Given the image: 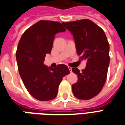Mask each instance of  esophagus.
Returning a JSON list of instances; mask_svg holds the SVG:
<instances>
[{
  "mask_svg": "<svg viewBox=\"0 0 125 125\" xmlns=\"http://www.w3.org/2000/svg\"><path fill=\"white\" fill-rule=\"evenodd\" d=\"M69 69L70 72H71V73L72 72V68H71V67H69Z\"/></svg>",
  "mask_w": 125,
  "mask_h": 125,
  "instance_id": "34e87169",
  "label": "esophagus"
}]
</instances>
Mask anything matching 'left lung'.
Returning <instances> with one entry per match:
<instances>
[{
	"label": "left lung",
	"mask_w": 125,
	"mask_h": 125,
	"mask_svg": "<svg viewBox=\"0 0 125 125\" xmlns=\"http://www.w3.org/2000/svg\"><path fill=\"white\" fill-rule=\"evenodd\" d=\"M71 33L77 53L81 60H86V67L80 71L73 68L78 81L72 85L76 98L89 100L103 88L109 66V44L103 30L89 19L62 23Z\"/></svg>",
	"instance_id": "1"
}]
</instances>
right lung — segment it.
Returning <instances> with one entry per match:
<instances>
[{"instance_id":"obj_1","label":"right lung","mask_w":125,"mask_h":125,"mask_svg":"<svg viewBox=\"0 0 125 125\" xmlns=\"http://www.w3.org/2000/svg\"><path fill=\"white\" fill-rule=\"evenodd\" d=\"M66 29L59 22L41 20L25 31L16 52L19 72L25 87L34 98L51 100L58 94V86L69 74L65 64L52 68L44 64L46 54H50L54 36Z\"/></svg>"}]
</instances>
